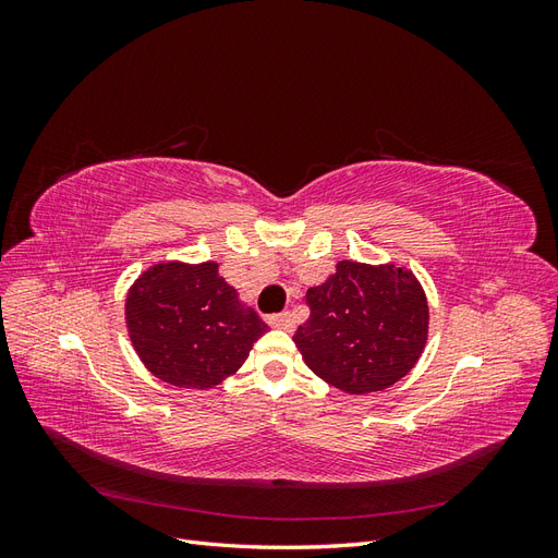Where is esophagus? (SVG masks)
I'll use <instances>...</instances> for the list:
<instances>
[{"label": "esophagus", "instance_id": "obj_1", "mask_svg": "<svg viewBox=\"0 0 558 558\" xmlns=\"http://www.w3.org/2000/svg\"><path fill=\"white\" fill-rule=\"evenodd\" d=\"M267 324L272 328H281V330H293L295 328V318L291 312H281V314H272L267 318Z\"/></svg>", "mask_w": 558, "mask_h": 558}]
</instances>
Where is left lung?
Instances as JSON below:
<instances>
[{
	"mask_svg": "<svg viewBox=\"0 0 558 558\" xmlns=\"http://www.w3.org/2000/svg\"><path fill=\"white\" fill-rule=\"evenodd\" d=\"M310 318L293 342L314 375L344 393H373L416 365L428 337V302L396 265L342 260L307 291Z\"/></svg>",
	"mask_w": 558,
	"mask_h": 558,
	"instance_id": "1",
	"label": "left lung"
}]
</instances>
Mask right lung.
I'll list each match as a JSON object with an SVG mask.
<instances>
[{
  "instance_id": "add662e5",
  "label": "right lung",
  "mask_w": 558,
  "mask_h": 558,
  "mask_svg": "<svg viewBox=\"0 0 558 558\" xmlns=\"http://www.w3.org/2000/svg\"><path fill=\"white\" fill-rule=\"evenodd\" d=\"M125 320L134 351L158 379L211 388L246 361L265 320L242 305L216 263H160L130 289Z\"/></svg>"
}]
</instances>
